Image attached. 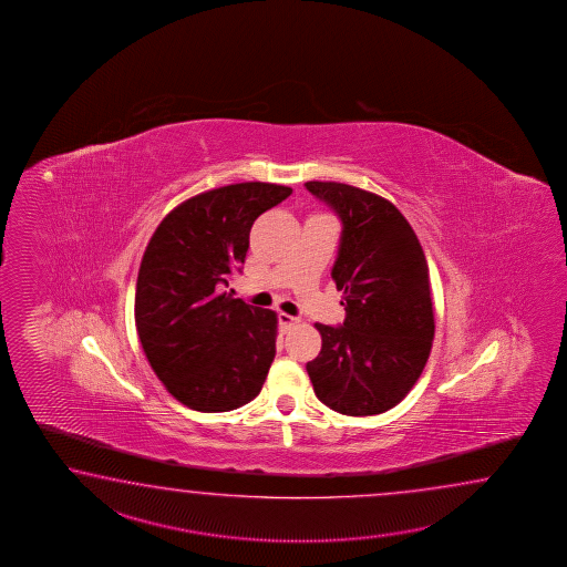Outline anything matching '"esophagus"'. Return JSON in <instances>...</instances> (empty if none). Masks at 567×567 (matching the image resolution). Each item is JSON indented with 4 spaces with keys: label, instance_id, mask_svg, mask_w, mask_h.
<instances>
[{
    "label": "esophagus",
    "instance_id": "1",
    "mask_svg": "<svg viewBox=\"0 0 567 567\" xmlns=\"http://www.w3.org/2000/svg\"><path fill=\"white\" fill-rule=\"evenodd\" d=\"M278 320H279V328H281V332H288L289 328L291 326L298 324L300 320L298 318H293V316H289V313L286 312H279L278 313Z\"/></svg>",
    "mask_w": 567,
    "mask_h": 567
}]
</instances>
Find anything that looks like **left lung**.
Here are the masks:
<instances>
[{
	"instance_id": "8db88e82",
	"label": "left lung",
	"mask_w": 567,
	"mask_h": 567,
	"mask_svg": "<svg viewBox=\"0 0 567 567\" xmlns=\"http://www.w3.org/2000/svg\"><path fill=\"white\" fill-rule=\"evenodd\" d=\"M342 223L332 279L342 326L316 324L322 350L306 364L313 393L342 415L395 408L420 379L434 340L430 269L408 218L383 196L340 182H306Z\"/></svg>"
}]
</instances>
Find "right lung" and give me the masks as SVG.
<instances>
[{"instance_id": "right-lung-1", "label": "right lung", "mask_w": 567, "mask_h": 567, "mask_svg": "<svg viewBox=\"0 0 567 567\" xmlns=\"http://www.w3.org/2000/svg\"><path fill=\"white\" fill-rule=\"evenodd\" d=\"M291 188L243 182L196 194L157 225L135 286V328L157 379L190 410L249 403L276 357L278 316L225 291L255 218Z\"/></svg>"}]
</instances>
